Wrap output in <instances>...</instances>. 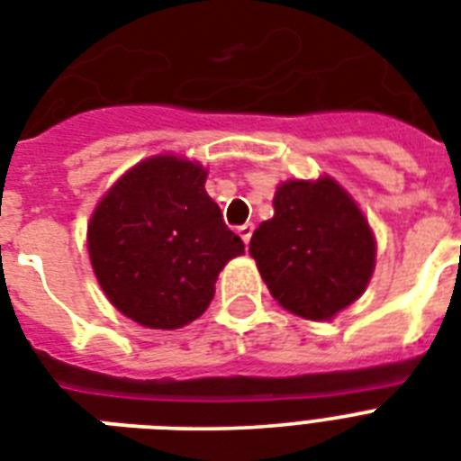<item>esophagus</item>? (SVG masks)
<instances>
[{
    "label": "esophagus",
    "instance_id": "obj_1",
    "mask_svg": "<svg viewBox=\"0 0 461 461\" xmlns=\"http://www.w3.org/2000/svg\"><path fill=\"white\" fill-rule=\"evenodd\" d=\"M237 231H239V237L244 239V244L249 246V241H251V237H253V224H241Z\"/></svg>",
    "mask_w": 461,
    "mask_h": 461
}]
</instances>
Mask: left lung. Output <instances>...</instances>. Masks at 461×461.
<instances>
[{"instance_id":"obj_1","label":"left lung","mask_w":461,"mask_h":461,"mask_svg":"<svg viewBox=\"0 0 461 461\" xmlns=\"http://www.w3.org/2000/svg\"><path fill=\"white\" fill-rule=\"evenodd\" d=\"M273 208L249 246L260 277L285 311L332 321L364 294L375 270L368 217L330 174L277 184Z\"/></svg>"}]
</instances>
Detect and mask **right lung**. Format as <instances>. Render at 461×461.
Here are the masks:
<instances>
[{
    "mask_svg": "<svg viewBox=\"0 0 461 461\" xmlns=\"http://www.w3.org/2000/svg\"><path fill=\"white\" fill-rule=\"evenodd\" d=\"M208 169L159 153L126 169L88 220L97 285L119 313L150 330H179L205 313L217 275L244 253L205 191Z\"/></svg>",
    "mask_w": 461,
    "mask_h": 461,
    "instance_id": "right-lung-1",
    "label": "right lung"
}]
</instances>
